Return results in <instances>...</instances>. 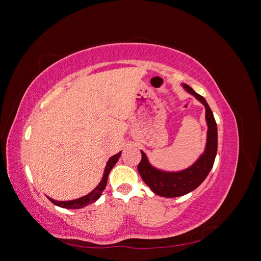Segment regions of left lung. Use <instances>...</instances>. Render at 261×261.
Here are the masks:
<instances>
[{
	"label": "left lung",
	"mask_w": 261,
	"mask_h": 261,
	"mask_svg": "<svg viewBox=\"0 0 261 261\" xmlns=\"http://www.w3.org/2000/svg\"><path fill=\"white\" fill-rule=\"evenodd\" d=\"M184 90L192 94L206 109L207 140L203 152L191 167L181 171H164L158 169L149 162L147 154L140 150L141 161L138 164V172L145 183L151 191L162 197H179L193 192L206 179L211 171L218 150V128L215 116L208 106L206 99L195 92L186 84H181Z\"/></svg>",
	"instance_id": "8db88e82"
}]
</instances>
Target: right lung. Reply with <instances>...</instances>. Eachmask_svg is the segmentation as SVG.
I'll return each mask as SVG.
<instances>
[{
    "mask_svg": "<svg viewBox=\"0 0 261 261\" xmlns=\"http://www.w3.org/2000/svg\"><path fill=\"white\" fill-rule=\"evenodd\" d=\"M121 153H122V151H120L118 153H116V154H114V155H112L111 158H110L109 161L107 162L106 169H105V172H103V176H102L100 183L88 195L83 196V197H81V198H77V199H74V200H66V201L54 200V199L50 198V197H48L49 200L52 203H54L55 206L61 207V208H65V209H81V208H84L86 206H88V204H90V203H92L94 201H97L100 198L102 192L105 191V188L107 186L109 173H110V171L113 169V167L116 164L118 159H120Z\"/></svg>",
    "mask_w": 261,
    "mask_h": 261,
    "instance_id": "add662e5",
    "label": "right lung"
}]
</instances>
